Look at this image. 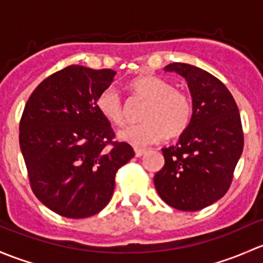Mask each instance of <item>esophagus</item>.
Wrapping results in <instances>:
<instances>
[{
    "mask_svg": "<svg viewBox=\"0 0 263 263\" xmlns=\"http://www.w3.org/2000/svg\"><path fill=\"white\" fill-rule=\"evenodd\" d=\"M134 152H135V156H137V157H142V156H144L145 153H147V149H144V148L135 147L134 148Z\"/></svg>",
    "mask_w": 263,
    "mask_h": 263,
    "instance_id": "1",
    "label": "esophagus"
}]
</instances>
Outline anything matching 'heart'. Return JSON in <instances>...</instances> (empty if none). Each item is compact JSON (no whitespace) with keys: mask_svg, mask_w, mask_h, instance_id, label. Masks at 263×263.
<instances>
[{"mask_svg":"<svg viewBox=\"0 0 263 263\" xmlns=\"http://www.w3.org/2000/svg\"><path fill=\"white\" fill-rule=\"evenodd\" d=\"M138 99L147 101L142 112L143 123L129 125L119 132V138L134 145L158 142L162 138H177L187 129L192 104L186 92L157 76H142L128 83ZM96 107L109 123L120 126L125 123V105L119 92L107 87L99 93Z\"/></svg>","mask_w":263,"mask_h":263,"instance_id":"1","label":"heart"}]
</instances>
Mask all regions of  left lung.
Returning <instances> with one entry per match:
<instances>
[{
	"mask_svg": "<svg viewBox=\"0 0 263 263\" xmlns=\"http://www.w3.org/2000/svg\"><path fill=\"white\" fill-rule=\"evenodd\" d=\"M164 71L187 81L192 116L177 144L162 148L164 166L154 186L170 206L197 212L231 187L245 144L239 110L226 85L209 72L186 63H171Z\"/></svg>",
	"mask_w": 263,
	"mask_h": 263,
	"instance_id": "8db88e82",
	"label": "left lung"
}]
</instances>
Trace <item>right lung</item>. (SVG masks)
<instances>
[{"label": "right lung", "mask_w": 263, "mask_h": 263, "mask_svg": "<svg viewBox=\"0 0 263 263\" xmlns=\"http://www.w3.org/2000/svg\"><path fill=\"white\" fill-rule=\"evenodd\" d=\"M116 72L68 66L45 78L29 97L20 120V148L35 196L51 212L82 219L112 196L118 170L134 157L114 140L96 107Z\"/></svg>", "instance_id": "obj_1"}]
</instances>
